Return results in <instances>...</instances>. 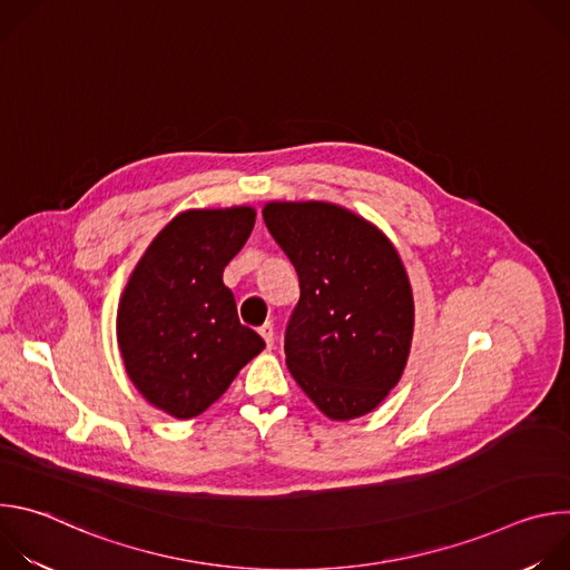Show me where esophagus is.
<instances>
[{
    "label": "esophagus",
    "instance_id": "obj_1",
    "mask_svg": "<svg viewBox=\"0 0 570 570\" xmlns=\"http://www.w3.org/2000/svg\"><path fill=\"white\" fill-rule=\"evenodd\" d=\"M259 334L264 336V341H266L268 347L275 345V327H273V322H264L262 327H259Z\"/></svg>",
    "mask_w": 570,
    "mask_h": 570
}]
</instances>
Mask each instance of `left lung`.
<instances>
[{"label":"left lung","instance_id":"obj_1","mask_svg":"<svg viewBox=\"0 0 570 570\" xmlns=\"http://www.w3.org/2000/svg\"><path fill=\"white\" fill-rule=\"evenodd\" d=\"M264 220L299 277L284 332L293 379L332 420L374 411L413 341V291L392 243L332 203H271Z\"/></svg>","mask_w":570,"mask_h":570}]
</instances>
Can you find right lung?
<instances>
[{"label":"right lung","instance_id":"obj_1","mask_svg":"<svg viewBox=\"0 0 570 570\" xmlns=\"http://www.w3.org/2000/svg\"><path fill=\"white\" fill-rule=\"evenodd\" d=\"M253 207L191 209L161 229L135 266L117 311V341L135 387L159 411H207L264 347L240 324L225 266L246 246Z\"/></svg>","mask_w":570,"mask_h":570}]
</instances>
